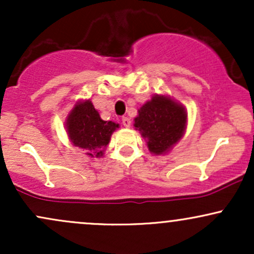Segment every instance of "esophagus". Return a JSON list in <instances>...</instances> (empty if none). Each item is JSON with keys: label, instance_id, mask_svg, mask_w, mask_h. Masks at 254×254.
<instances>
[{"label": "esophagus", "instance_id": "obj_1", "mask_svg": "<svg viewBox=\"0 0 254 254\" xmlns=\"http://www.w3.org/2000/svg\"><path fill=\"white\" fill-rule=\"evenodd\" d=\"M122 123H123V125L125 127H130V125H131V121H130V118H127V117H123L122 118Z\"/></svg>", "mask_w": 254, "mask_h": 254}]
</instances>
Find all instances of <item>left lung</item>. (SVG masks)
Wrapping results in <instances>:
<instances>
[{"mask_svg":"<svg viewBox=\"0 0 254 254\" xmlns=\"http://www.w3.org/2000/svg\"><path fill=\"white\" fill-rule=\"evenodd\" d=\"M133 127L154 155H165L185 133L188 111L170 95L155 94L138 109Z\"/></svg>","mask_w":254,"mask_h":254,"instance_id":"obj_1","label":"left lung"}]
</instances>
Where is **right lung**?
I'll return each instance as SVG.
<instances>
[{
	"label": "right lung",
	"mask_w": 254,
	"mask_h": 254,
	"mask_svg": "<svg viewBox=\"0 0 254 254\" xmlns=\"http://www.w3.org/2000/svg\"><path fill=\"white\" fill-rule=\"evenodd\" d=\"M64 123L71 144L86 151L84 154L90 157L104 156L111 136L119 127L115 122L103 121L90 99L78 100Z\"/></svg>",
	"instance_id": "add662e5"
}]
</instances>
